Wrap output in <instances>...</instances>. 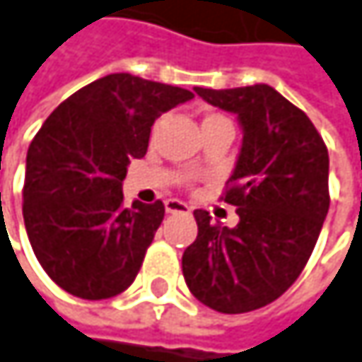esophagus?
<instances>
[{
	"mask_svg": "<svg viewBox=\"0 0 362 362\" xmlns=\"http://www.w3.org/2000/svg\"><path fill=\"white\" fill-rule=\"evenodd\" d=\"M165 211L168 214H190V207L184 201H178V199H168L165 201Z\"/></svg>",
	"mask_w": 362,
	"mask_h": 362,
	"instance_id": "esophagus-1",
	"label": "esophagus"
}]
</instances>
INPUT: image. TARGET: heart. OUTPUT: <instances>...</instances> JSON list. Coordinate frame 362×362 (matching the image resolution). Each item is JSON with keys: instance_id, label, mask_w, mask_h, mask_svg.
Masks as SVG:
<instances>
[{"instance_id": "obj_1", "label": "heart", "mask_w": 362, "mask_h": 362, "mask_svg": "<svg viewBox=\"0 0 362 362\" xmlns=\"http://www.w3.org/2000/svg\"><path fill=\"white\" fill-rule=\"evenodd\" d=\"M220 121H228V119L220 112H209L203 117V125H211V123H220Z\"/></svg>"}]
</instances>
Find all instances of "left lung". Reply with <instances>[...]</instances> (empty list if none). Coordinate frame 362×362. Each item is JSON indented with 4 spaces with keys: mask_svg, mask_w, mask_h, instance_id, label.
Masks as SVG:
<instances>
[{
    "mask_svg": "<svg viewBox=\"0 0 362 362\" xmlns=\"http://www.w3.org/2000/svg\"><path fill=\"white\" fill-rule=\"evenodd\" d=\"M194 92L239 115L243 146L222 201L239 224L194 209L199 235L182 255L190 293L211 310L241 315L281 298L304 270L329 211V153L306 112L270 86Z\"/></svg>",
    "mask_w": 362,
    "mask_h": 362,
    "instance_id": "left-lung-1",
    "label": "left lung"
}]
</instances>
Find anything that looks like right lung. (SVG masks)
Returning a JSON list of instances; mask_svg holds the SVG:
<instances>
[{
  "instance_id": "obj_1",
  "label": "right lung",
  "mask_w": 362,
  "mask_h": 362,
  "mask_svg": "<svg viewBox=\"0 0 362 362\" xmlns=\"http://www.w3.org/2000/svg\"><path fill=\"white\" fill-rule=\"evenodd\" d=\"M194 94L112 73L58 105L27 153L23 216L47 276L83 300L125 291L163 222L161 201L123 205L129 159L146 155L155 119Z\"/></svg>"
}]
</instances>
